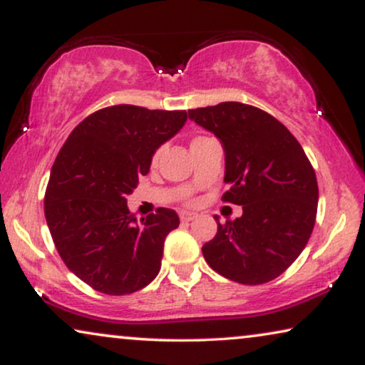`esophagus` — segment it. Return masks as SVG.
<instances>
[{"mask_svg": "<svg viewBox=\"0 0 365 365\" xmlns=\"http://www.w3.org/2000/svg\"><path fill=\"white\" fill-rule=\"evenodd\" d=\"M179 217H181L182 222H189L192 221V219L197 217V212H191V211H182L181 214H179Z\"/></svg>", "mask_w": 365, "mask_h": 365, "instance_id": "1", "label": "esophagus"}]
</instances>
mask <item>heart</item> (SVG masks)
Returning a JSON list of instances; mask_svg holds the SVG:
<instances>
[{"label":"heart","instance_id":"heart-1","mask_svg":"<svg viewBox=\"0 0 365 365\" xmlns=\"http://www.w3.org/2000/svg\"><path fill=\"white\" fill-rule=\"evenodd\" d=\"M194 141H197V139H194ZM161 153H163V149H159V151L156 153V156H154V161H158V158L161 156Z\"/></svg>","mask_w":365,"mask_h":365}]
</instances>
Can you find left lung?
I'll list each match as a JSON object with an SVG mask.
<instances>
[{"instance_id": "8db88e82", "label": "left lung", "mask_w": 365, "mask_h": 365, "mask_svg": "<svg viewBox=\"0 0 365 365\" xmlns=\"http://www.w3.org/2000/svg\"><path fill=\"white\" fill-rule=\"evenodd\" d=\"M189 119L222 144V199L242 216L217 222L202 246L206 262L239 284H264L286 271L311 237L317 214L316 173L289 129L262 109L221 103L189 111Z\"/></svg>"}]
</instances>
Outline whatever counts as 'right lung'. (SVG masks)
Segmentation results:
<instances>
[{"mask_svg": "<svg viewBox=\"0 0 365 365\" xmlns=\"http://www.w3.org/2000/svg\"><path fill=\"white\" fill-rule=\"evenodd\" d=\"M186 121V111L118 104L88 116L63 144L44 216L64 264L96 291L124 296L158 276L164 239L179 216L159 207L138 222L126 197L149 173L154 153Z\"/></svg>", "mask_w": 365, "mask_h": 365, "instance_id": "obj_1", "label": "right lung"}]
</instances>
